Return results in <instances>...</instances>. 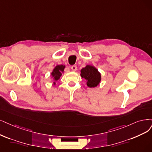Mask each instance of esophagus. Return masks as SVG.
I'll list each match as a JSON object with an SVG mask.
<instances>
[{"mask_svg":"<svg viewBox=\"0 0 152 152\" xmlns=\"http://www.w3.org/2000/svg\"><path fill=\"white\" fill-rule=\"evenodd\" d=\"M71 69H72V71H76V70H77V66H71Z\"/></svg>","mask_w":152,"mask_h":152,"instance_id":"obj_1","label":"esophagus"}]
</instances>
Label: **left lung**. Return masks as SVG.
I'll return each instance as SVG.
<instances>
[{
    "label": "left lung",
    "instance_id": "8db88e82",
    "mask_svg": "<svg viewBox=\"0 0 152 152\" xmlns=\"http://www.w3.org/2000/svg\"><path fill=\"white\" fill-rule=\"evenodd\" d=\"M81 76L87 81V86L89 88L96 87L101 81V75L94 66L87 65L81 70Z\"/></svg>",
    "mask_w": 152,
    "mask_h": 152
}]
</instances>
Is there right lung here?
I'll return each mask as SVG.
<instances>
[{
  "label": "right lung",
  "mask_w": 152,
  "mask_h": 152,
  "mask_svg": "<svg viewBox=\"0 0 152 152\" xmlns=\"http://www.w3.org/2000/svg\"><path fill=\"white\" fill-rule=\"evenodd\" d=\"M64 67L65 66L63 65H58L54 69L51 75L53 77H54V81H58L59 79L61 76L62 75L61 72H63Z\"/></svg>",
  "instance_id": "add662e5"
}]
</instances>
